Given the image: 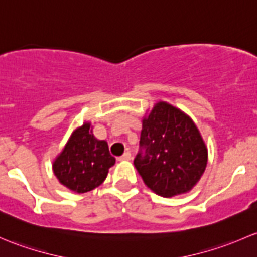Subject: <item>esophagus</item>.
<instances>
[{
	"mask_svg": "<svg viewBox=\"0 0 257 257\" xmlns=\"http://www.w3.org/2000/svg\"><path fill=\"white\" fill-rule=\"evenodd\" d=\"M131 158H132L131 153L125 152L122 156H121V157H118V160H120V161H130V160H131Z\"/></svg>",
	"mask_w": 257,
	"mask_h": 257,
	"instance_id": "1",
	"label": "esophagus"
}]
</instances>
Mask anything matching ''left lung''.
<instances>
[{
	"instance_id": "obj_1",
	"label": "left lung",
	"mask_w": 257,
	"mask_h": 257,
	"mask_svg": "<svg viewBox=\"0 0 257 257\" xmlns=\"http://www.w3.org/2000/svg\"><path fill=\"white\" fill-rule=\"evenodd\" d=\"M208 162V151L192 120L167 102H158L147 118L134 165L145 184L161 197L192 189Z\"/></svg>"
}]
</instances>
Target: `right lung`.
<instances>
[{"instance_id": "right-lung-1", "label": "right lung", "mask_w": 257, "mask_h": 257, "mask_svg": "<svg viewBox=\"0 0 257 257\" xmlns=\"http://www.w3.org/2000/svg\"><path fill=\"white\" fill-rule=\"evenodd\" d=\"M89 130V123L75 130L53 165L60 183L76 193H86L99 187L109 168L115 165L106 142L95 139Z\"/></svg>"}]
</instances>
